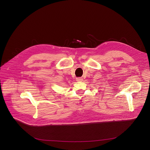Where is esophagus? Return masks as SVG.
I'll return each instance as SVG.
<instances>
[{"mask_svg":"<svg viewBox=\"0 0 150 150\" xmlns=\"http://www.w3.org/2000/svg\"><path fill=\"white\" fill-rule=\"evenodd\" d=\"M76 81H78V82H79V81H82V78H76Z\"/></svg>","mask_w":150,"mask_h":150,"instance_id":"1","label":"esophagus"}]
</instances>
